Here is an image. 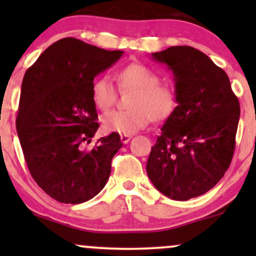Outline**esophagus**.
I'll use <instances>...</instances> for the list:
<instances>
[{
    "mask_svg": "<svg viewBox=\"0 0 256 256\" xmlns=\"http://www.w3.org/2000/svg\"><path fill=\"white\" fill-rule=\"evenodd\" d=\"M131 136L130 134H122V136H120V140H122V143H124V144H128V142H130V140H131Z\"/></svg>",
    "mask_w": 256,
    "mask_h": 256,
    "instance_id": "34e87169",
    "label": "esophagus"
}]
</instances>
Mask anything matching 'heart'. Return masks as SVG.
Listing matches in <instances>:
<instances>
[{
  "label": "heart",
  "mask_w": 256,
  "mask_h": 256,
  "mask_svg": "<svg viewBox=\"0 0 256 256\" xmlns=\"http://www.w3.org/2000/svg\"><path fill=\"white\" fill-rule=\"evenodd\" d=\"M116 79L122 89L134 90V92L130 100V110H113L102 116V128L108 134H136L152 119L162 122L177 110V91L172 85L160 83V76L146 64H128L118 72ZM91 98L102 110L114 104L116 90L108 76H100L92 82Z\"/></svg>",
  "instance_id": "1"
}]
</instances>
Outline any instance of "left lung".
I'll return each instance as SVG.
<instances>
[{"instance_id":"1","label":"left lung","mask_w":256,"mask_h":256,"mask_svg":"<svg viewBox=\"0 0 256 256\" xmlns=\"http://www.w3.org/2000/svg\"><path fill=\"white\" fill-rule=\"evenodd\" d=\"M152 58L172 71L178 106L152 146L146 173L167 198L186 201L212 189L228 171L240 102L224 70L198 49L170 46Z\"/></svg>"}]
</instances>
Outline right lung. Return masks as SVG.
I'll return each mask as SVG.
<instances>
[{"label":"right lung","mask_w":256,"mask_h":256,"mask_svg":"<svg viewBox=\"0 0 256 256\" xmlns=\"http://www.w3.org/2000/svg\"><path fill=\"white\" fill-rule=\"evenodd\" d=\"M122 55L68 37L48 46L25 73L18 137L32 178L58 202L89 201L110 178L112 158L122 146L119 134L100 138L89 152L80 146L98 128L94 78Z\"/></svg>","instance_id":"add662e5"}]
</instances>
